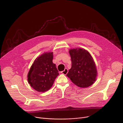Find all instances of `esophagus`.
<instances>
[{
    "instance_id": "34e87169",
    "label": "esophagus",
    "mask_w": 123,
    "mask_h": 123,
    "mask_svg": "<svg viewBox=\"0 0 123 123\" xmlns=\"http://www.w3.org/2000/svg\"><path fill=\"white\" fill-rule=\"evenodd\" d=\"M68 69L67 68H65L64 71H63L61 72V73H62V74H64V75H66L68 73Z\"/></svg>"
}]
</instances>
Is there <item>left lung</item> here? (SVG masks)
Returning <instances> with one entry per match:
<instances>
[{
	"label": "left lung",
	"instance_id": "1",
	"mask_svg": "<svg viewBox=\"0 0 123 123\" xmlns=\"http://www.w3.org/2000/svg\"><path fill=\"white\" fill-rule=\"evenodd\" d=\"M72 67L67 76L72 82L80 87L92 86L96 80L97 71L92 55L84 48L70 49Z\"/></svg>",
	"mask_w": 123,
	"mask_h": 123
}]
</instances>
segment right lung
<instances>
[{"instance_id": "1", "label": "right lung", "mask_w": 123, "mask_h": 123, "mask_svg": "<svg viewBox=\"0 0 123 123\" xmlns=\"http://www.w3.org/2000/svg\"><path fill=\"white\" fill-rule=\"evenodd\" d=\"M52 52H45L35 59L28 74L29 84L38 92H45L53 85L59 74L52 62Z\"/></svg>"}]
</instances>
